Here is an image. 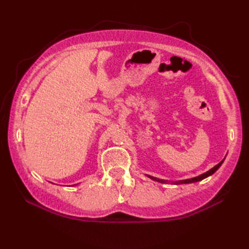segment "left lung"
<instances>
[{
	"mask_svg": "<svg viewBox=\"0 0 249 249\" xmlns=\"http://www.w3.org/2000/svg\"><path fill=\"white\" fill-rule=\"evenodd\" d=\"M224 160H225V158L223 160H221L218 165H216L215 167H213L212 169H211V170H209V171H206L205 173H203V174H200V176H198V177H196V178H187V179H182V181H176V182H170V181H166V179H161V178H154V177H151V176H147L146 174V177L147 178H150L151 179H153V181H156V182H160V183H171V184H189V183H195V182H199V181H201V179H203V178H208V177H210V176H212V174L215 172V171H217L218 170V168L221 166V163L224 162Z\"/></svg>",
	"mask_w": 249,
	"mask_h": 249,
	"instance_id": "8db88e82",
	"label": "left lung"
}]
</instances>
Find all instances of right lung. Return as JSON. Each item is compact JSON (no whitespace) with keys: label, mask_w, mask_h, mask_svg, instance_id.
<instances>
[{"label":"right lung","mask_w":249,"mask_h":249,"mask_svg":"<svg viewBox=\"0 0 249 249\" xmlns=\"http://www.w3.org/2000/svg\"><path fill=\"white\" fill-rule=\"evenodd\" d=\"M75 185H76V184H75ZM72 186H73V185H72Z\"/></svg>","instance_id":"add662e5"}]
</instances>
